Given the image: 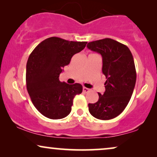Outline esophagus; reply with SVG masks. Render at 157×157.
<instances>
[{
  "instance_id": "34e87169",
  "label": "esophagus",
  "mask_w": 157,
  "mask_h": 157,
  "mask_svg": "<svg viewBox=\"0 0 157 157\" xmlns=\"http://www.w3.org/2000/svg\"><path fill=\"white\" fill-rule=\"evenodd\" d=\"M83 91L84 93H87L89 91V89L88 88H86V87H83Z\"/></svg>"
}]
</instances>
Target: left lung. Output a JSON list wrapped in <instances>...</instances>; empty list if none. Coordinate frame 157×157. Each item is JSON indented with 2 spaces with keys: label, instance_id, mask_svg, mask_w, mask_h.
Masks as SVG:
<instances>
[{
  "label": "left lung",
  "instance_id": "1",
  "mask_svg": "<svg viewBox=\"0 0 157 157\" xmlns=\"http://www.w3.org/2000/svg\"><path fill=\"white\" fill-rule=\"evenodd\" d=\"M87 48L101 54L102 73L107 78L105 93H98L96 103L89 104V111L99 120L115 118L125 109L135 87L136 71L133 56L127 46L110 38L89 42Z\"/></svg>",
  "mask_w": 157,
  "mask_h": 157
}]
</instances>
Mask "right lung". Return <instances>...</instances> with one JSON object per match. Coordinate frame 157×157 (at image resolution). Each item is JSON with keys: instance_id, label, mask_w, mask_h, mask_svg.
Segmentation results:
<instances>
[{"instance_id": "obj_1", "label": "right lung", "mask_w": 157, "mask_h": 157, "mask_svg": "<svg viewBox=\"0 0 157 157\" xmlns=\"http://www.w3.org/2000/svg\"><path fill=\"white\" fill-rule=\"evenodd\" d=\"M86 43L52 36L40 42L30 54L26 63V89L34 107L48 118L68 116L74 97L82 92L80 83L60 82L59 76Z\"/></svg>"}]
</instances>
